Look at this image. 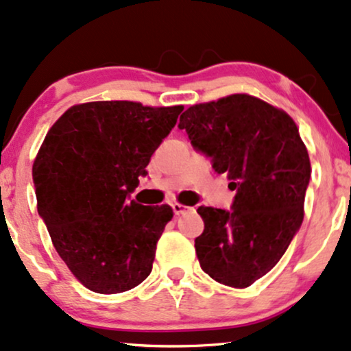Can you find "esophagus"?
I'll list each match as a JSON object with an SVG mask.
<instances>
[{
  "mask_svg": "<svg viewBox=\"0 0 351 351\" xmlns=\"http://www.w3.org/2000/svg\"><path fill=\"white\" fill-rule=\"evenodd\" d=\"M171 208H173V213H175V216L184 215V213H186L189 209L188 206H184V204H180V203H173Z\"/></svg>",
  "mask_w": 351,
  "mask_h": 351,
  "instance_id": "1",
  "label": "esophagus"
}]
</instances>
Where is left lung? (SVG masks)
<instances>
[{"mask_svg": "<svg viewBox=\"0 0 351 351\" xmlns=\"http://www.w3.org/2000/svg\"><path fill=\"white\" fill-rule=\"evenodd\" d=\"M178 127L236 191L232 211L198 208L201 269L229 287H249L279 263L304 221L312 168L299 127L287 112L249 94L191 106Z\"/></svg>", "mask_w": 351, "mask_h": 351, "instance_id": "left-lung-1", "label": "left lung"}]
</instances>
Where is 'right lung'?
Returning <instances> with one entry per match:
<instances>
[{
    "instance_id": "obj_1",
    "label": "right lung",
    "mask_w": 351,
    "mask_h": 351,
    "mask_svg": "<svg viewBox=\"0 0 351 351\" xmlns=\"http://www.w3.org/2000/svg\"><path fill=\"white\" fill-rule=\"evenodd\" d=\"M181 110L86 102L67 108L47 132L33 163L38 213L60 259L88 291L125 292L150 276L173 209L143 206L128 195Z\"/></svg>"
}]
</instances>
